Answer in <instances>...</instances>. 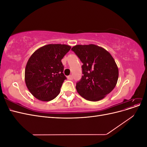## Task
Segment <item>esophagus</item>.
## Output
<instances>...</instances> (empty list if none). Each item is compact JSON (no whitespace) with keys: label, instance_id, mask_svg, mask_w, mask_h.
<instances>
[{"label":"esophagus","instance_id":"obj_1","mask_svg":"<svg viewBox=\"0 0 147 147\" xmlns=\"http://www.w3.org/2000/svg\"><path fill=\"white\" fill-rule=\"evenodd\" d=\"M67 79L69 80H72L73 79V76L72 75H69V76L67 77Z\"/></svg>","mask_w":147,"mask_h":147}]
</instances>
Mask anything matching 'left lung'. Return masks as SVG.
Here are the masks:
<instances>
[{
	"label": "left lung",
	"instance_id": "1",
	"mask_svg": "<svg viewBox=\"0 0 147 147\" xmlns=\"http://www.w3.org/2000/svg\"><path fill=\"white\" fill-rule=\"evenodd\" d=\"M72 50L83 64V75L76 85L78 93L88 100L104 99L118 79V68L113 57L104 48L94 44L75 45Z\"/></svg>",
	"mask_w": 147,
	"mask_h": 147
}]
</instances>
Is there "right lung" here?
<instances>
[{
    "mask_svg": "<svg viewBox=\"0 0 147 147\" xmlns=\"http://www.w3.org/2000/svg\"><path fill=\"white\" fill-rule=\"evenodd\" d=\"M64 44H48L30 56L25 69V83L30 92L42 101H50L59 94L66 77L61 59L70 50Z\"/></svg>",
    "mask_w": 147,
    "mask_h": 147,
    "instance_id": "obj_1",
    "label": "right lung"
}]
</instances>
